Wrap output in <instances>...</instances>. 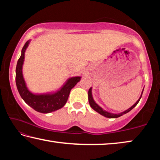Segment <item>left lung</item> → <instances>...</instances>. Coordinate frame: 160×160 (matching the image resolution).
<instances>
[{
    "mask_svg": "<svg viewBox=\"0 0 160 160\" xmlns=\"http://www.w3.org/2000/svg\"><path fill=\"white\" fill-rule=\"evenodd\" d=\"M143 90H144V88H143ZM143 90L142 91V93H141V95H140V97H139V99L138 101L135 103V104L132 105V107H131L129 108V109H128L126 111H124V112H121V113H111V112H107V111L103 109L101 107H99L98 104H97V103L95 102V101H94V99H93V97H92V88H90V90H89L88 91V100H89V103H90V107L92 108V109L95 111V112H97V113H99V114L102 115L103 116H105V117L107 118H118V117H120V116H121L123 114H126V113H127L128 112H129L130 111L132 110L133 108L136 106V105L138 104V103L139 102L140 99H141V97H142V92H143Z\"/></svg>",
    "mask_w": 160,
    "mask_h": 160,
    "instance_id": "8db88e82",
    "label": "left lung"
}]
</instances>
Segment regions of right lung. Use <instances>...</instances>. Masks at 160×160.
<instances>
[{"label": "right lung", "instance_id": "1", "mask_svg": "<svg viewBox=\"0 0 160 160\" xmlns=\"http://www.w3.org/2000/svg\"><path fill=\"white\" fill-rule=\"evenodd\" d=\"M30 43L27 42L21 51V56L18 59L15 70V81L18 90L22 99L29 107L38 112L48 113L61 109L67 102L70 92L81 80L80 76L72 77L68 79L66 82L58 90L51 92L35 94L29 90L22 73V67L25 60V53Z\"/></svg>", "mask_w": 160, "mask_h": 160}]
</instances>
